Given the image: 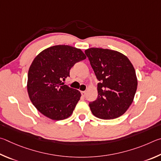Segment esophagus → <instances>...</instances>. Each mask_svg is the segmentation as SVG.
<instances>
[{
	"label": "esophagus",
	"mask_w": 161,
	"mask_h": 161,
	"mask_svg": "<svg viewBox=\"0 0 161 161\" xmlns=\"http://www.w3.org/2000/svg\"><path fill=\"white\" fill-rule=\"evenodd\" d=\"M81 92V95H82L83 97H85L86 95V91H80Z\"/></svg>",
	"instance_id": "1"
}]
</instances>
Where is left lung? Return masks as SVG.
Wrapping results in <instances>:
<instances>
[{"mask_svg":"<svg viewBox=\"0 0 161 161\" xmlns=\"http://www.w3.org/2000/svg\"><path fill=\"white\" fill-rule=\"evenodd\" d=\"M85 53L99 80L97 99L89 103L92 113L103 119L120 117L133 102L137 89L133 65L117 51L91 48Z\"/></svg>","mask_w":161,"mask_h":161,"instance_id":"8db88e82","label":"left lung"}]
</instances>
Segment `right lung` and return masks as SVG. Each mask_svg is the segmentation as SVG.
<instances>
[{
	"label": "right lung",
	"instance_id": "1",
	"mask_svg": "<svg viewBox=\"0 0 161 161\" xmlns=\"http://www.w3.org/2000/svg\"><path fill=\"white\" fill-rule=\"evenodd\" d=\"M86 58L80 49L68 45L51 47L36 56L28 71L27 92L39 112L57 121L72 114L80 92L61 80L69 77L75 64Z\"/></svg>",
	"mask_w": 161,
	"mask_h": 161
}]
</instances>
